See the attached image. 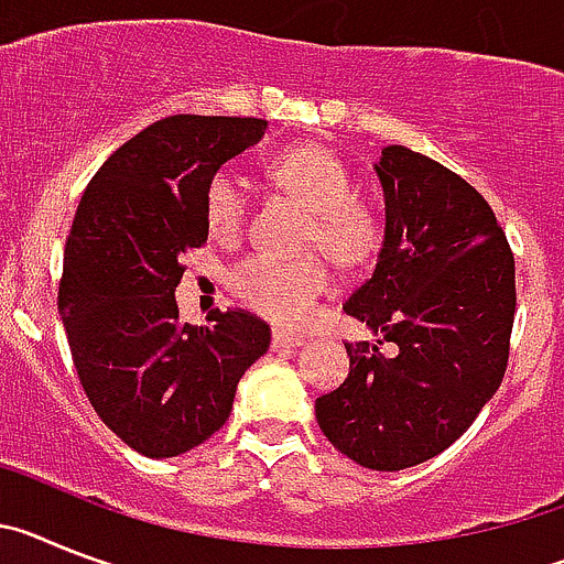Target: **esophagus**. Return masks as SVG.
<instances>
[{
    "mask_svg": "<svg viewBox=\"0 0 564 564\" xmlns=\"http://www.w3.org/2000/svg\"><path fill=\"white\" fill-rule=\"evenodd\" d=\"M301 343H303L301 335H292V332H281V329L272 332V349H275V351L297 349Z\"/></svg>",
    "mask_w": 564,
    "mask_h": 564,
    "instance_id": "34e87169",
    "label": "esophagus"
}]
</instances>
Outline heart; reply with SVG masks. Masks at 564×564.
Segmentation results:
<instances>
[{
	"label": "heart",
	"mask_w": 564,
	"mask_h": 564,
	"mask_svg": "<svg viewBox=\"0 0 564 564\" xmlns=\"http://www.w3.org/2000/svg\"><path fill=\"white\" fill-rule=\"evenodd\" d=\"M275 187L310 209L301 247L321 249L337 267L364 263L380 241L383 221L369 200L357 198L349 166L323 144L286 147L267 166ZM204 213L213 235L232 238L247 221V189L232 173H215L204 193ZM227 286L249 310L292 326L310 315L317 297L332 286L321 254L281 258L272 252L243 254L227 272Z\"/></svg>",
	"instance_id": "b5f03b06"
}]
</instances>
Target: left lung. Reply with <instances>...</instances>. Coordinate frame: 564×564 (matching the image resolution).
Returning <instances> with one entry per match:
<instances>
[{
	"mask_svg": "<svg viewBox=\"0 0 564 564\" xmlns=\"http://www.w3.org/2000/svg\"><path fill=\"white\" fill-rule=\"evenodd\" d=\"M386 238L343 312L380 332L346 343L349 377L317 398L321 431L375 471L437 457L499 389L511 355L513 252L494 209L440 161L386 147ZM395 343V355L379 346Z\"/></svg>",
	"mask_w": 564,
	"mask_h": 564,
	"instance_id": "1",
	"label": "left lung"
}]
</instances>
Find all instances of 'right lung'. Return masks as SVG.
Masks as SVG:
<instances>
[{
  "instance_id": "add662e5",
  "label": "right lung",
  "mask_w": 564,
  "mask_h": 564,
  "mask_svg": "<svg viewBox=\"0 0 564 564\" xmlns=\"http://www.w3.org/2000/svg\"><path fill=\"white\" fill-rule=\"evenodd\" d=\"M263 119L170 116L121 144L73 215L58 312L101 423L144 457L184 454L227 423L272 332L247 310L178 323L181 254L207 243L204 193Z\"/></svg>"
}]
</instances>
